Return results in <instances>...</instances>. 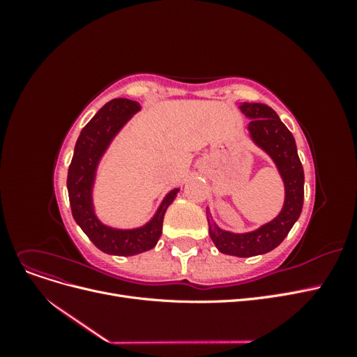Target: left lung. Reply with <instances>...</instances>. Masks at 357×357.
Here are the masks:
<instances>
[{"label": "left lung", "mask_w": 357, "mask_h": 357, "mask_svg": "<svg viewBox=\"0 0 357 357\" xmlns=\"http://www.w3.org/2000/svg\"><path fill=\"white\" fill-rule=\"evenodd\" d=\"M238 109L248 119L247 131L252 143L266 153L278 171L284 186V202L273 220L255 231L231 232L214 222L207 207L208 232L218 250L236 257H250L274 250L286 238L299 219L304 204V168L298 156L296 143L278 114L261 102H240Z\"/></svg>", "instance_id": "left-lung-1"}]
</instances>
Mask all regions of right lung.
Instances as JSON below:
<instances>
[{"label":"right lung","mask_w":357,"mask_h":357,"mask_svg":"<svg viewBox=\"0 0 357 357\" xmlns=\"http://www.w3.org/2000/svg\"><path fill=\"white\" fill-rule=\"evenodd\" d=\"M139 110L142 105L126 98H114L101 107L91 122L82 129L68 168L67 189L73 218L89 240L107 255L134 256L153 248L162 234L165 211L180 190V188L169 190L152 219L138 228H114L101 222L96 214L93 186L101 159L116 135Z\"/></svg>","instance_id":"right-lung-1"}]
</instances>
